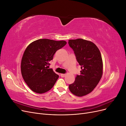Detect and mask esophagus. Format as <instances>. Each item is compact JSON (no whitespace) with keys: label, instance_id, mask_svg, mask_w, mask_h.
<instances>
[{"label":"esophagus","instance_id":"esophagus-1","mask_svg":"<svg viewBox=\"0 0 126 126\" xmlns=\"http://www.w3.org/2000/svg\"><path fill=\"white\" fill-rule=\"evenodd\" d=\"M60 76H61V77H64V76H66V74H60Z\"/></svg>","mask_w":126,"mask_h":126}]
</instances>
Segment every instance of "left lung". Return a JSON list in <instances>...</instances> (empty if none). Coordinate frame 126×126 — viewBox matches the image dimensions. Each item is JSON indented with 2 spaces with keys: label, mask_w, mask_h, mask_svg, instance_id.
Listing matches in <instances>:
<instances>
[{
  "label": "left lung",
  "mask_w": 126,
  "mask_h": 126,
  "mask_svg": "<svg viewBox=\"0 0 126 126\" xmlns=\"http://www.w3.org/2000/svg\"><path fill=\"white\" fill-rule=\"evenodd\" d=\"M76 59L81 66L80 75H77L74 82L69 85L71 93L82 97L91 93L101 78L103 63L100 52L91 41L82 39L69 40Z\"/></svg>",
  "instance_id": "left-lung-1"
}]
</instances>
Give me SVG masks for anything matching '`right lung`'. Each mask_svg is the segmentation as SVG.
<instances>
[{"label": "right lung", "instance_id": "right-lung-1", "mask_svg": "<svg viewBox=\"0 0 126 126\" xmlns=\"http://www.w3.org/2000/svg\"><path fill=\"white\" fill-rule=\"evenodd\" d=\"M67 44L64 40L40 39L28 45L21 63L24 81L33 92L43 94L54 86L59 76L49 68L55 52Z\"/></svg>", "mask_w": 126, "mask_h": 126}]
</instances>
